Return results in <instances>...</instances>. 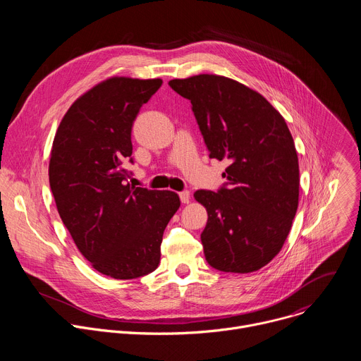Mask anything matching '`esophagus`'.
<instances>
[{"instance_id": "esophagus-1", "label": "esophagus", "mask_w": 361, "mask_h": 361, "mask_svg": "<svg viewBox=\"0 0 361 361\" xmlns=\"http://www.w3.org/2000/svg\"><path fill=\"white\" fill-rule=\"evenodd\" d=\"M178 195H180V200H181V202L187 204V202L190 201V191H181Z\"/></svg>"}]
</instances>
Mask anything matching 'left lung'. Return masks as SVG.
I'll return each instance as SVG.
<instances>
[{
  "label": "left lung",
  "instance_id": "left-lung-1",
  "mask_svg": "<svg viewBox=\"0 0 361 361\" xmlns=\"http://www.w3.org/2000/svg\"><path fill=\"white\" fill-rule=\"evenodd\" d=\"M169 85L190 99L210 159L230 161L217 192H194L209 214L205 260L226 273L260 270L280 252L298 207L291 133L262 94L231 78L200 74Z\"/></svg>",
  "mask_w": 361,
  "mask_h": 361
}]
</instances>
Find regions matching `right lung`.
Returning <instances> with one entry per match:
<instances>
[{"instance_id":"right-lung-1","label":"right lung","mask_w":361,"mask_h":361,"mask_svg":"<svg viewBox=\"0 0 361 361\" xmlns=\"http://www.w3.org/2000/svg\"><path fill=\"white\" fill-rule=\"evenodd\" d=\"M163 80L111 77L74 101L54 137L48 167L59 214L101 274L131 280L156 270L163 233L180 207L169 190L127 183L131 128Z\"/></svg>"}]
</instances>
